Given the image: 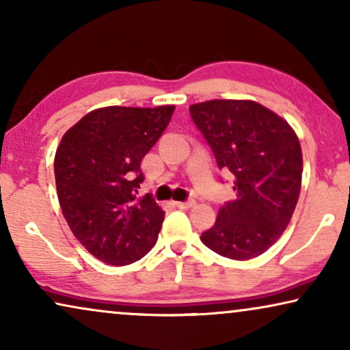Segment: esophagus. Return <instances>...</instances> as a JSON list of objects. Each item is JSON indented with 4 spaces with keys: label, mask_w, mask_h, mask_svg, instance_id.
Segmentation results:
<instances>
[{
    "label": "esophagus",
    "mask_w": 350,
    "mask_h": 350,
    "mask_svg": "<svg viewBox=\"0 0 350 350\" xmlns=\"http://www.w3.org/2000/svg\"><path fill=\"white\" fill-rule=\"evenodd\" d=\"M175 205L178 208H191V207H194V205H196V200L188 199V200H185V202H175Z\"/></svg>",
    "instance_id": "esophagus-1"
}]
</instances>
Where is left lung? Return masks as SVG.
<instances>
[{"label": "left lung", "instance_id": "8db88e82", "mask_svg": "<svg viewBox=\"0 0 350 350\" xmlns=\"http://www.w3.org/2000/svg\"><path fill=\"white\" fill-rule=\"evenodd\" d=\"M189 113L218 169L234 176L236 191L200 241L231 260L260 256L284 234L298 202V137L288 122L252 100H210L191 105Z\"/></svg>", "mask_w": 350, "mask_h": 350}]
</instances>
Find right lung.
I'll return each instance as SVG.
<instances>
[{
    "instance_id": "add662e5",
    "label": "right lung",
    "mask_w": 350,
    "mask_h": 350,
    "mask_svg": "<svg viewBox=\"0 0 350 350\" xmlns=\"http://www.w3.org/2000/svg\"><path fill=\"white\" fill-rule=\"evenodd\" d=\"M174 105L107 107L85 114L62 137L54 174L62 213L75 237L111 266L135 262L154 247L164 210L137 198L140 164L169 126Z\"/></svg>"
}]
</instances>
